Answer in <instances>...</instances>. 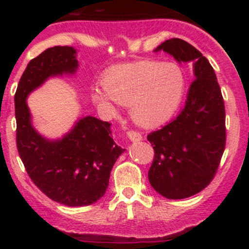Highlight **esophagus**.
I'll return each mask as SVG.
<instances>
[{
	"label": "esophagus",
	"mask_w": 249,
	"mask_h": 249,
	"mask_svg": "<svg viewBox=\"0 0 249 249\" xmlns=\"http://www.w3.org/2000/svg\"><path fill=\"white\" fill-rule=\"evenodd\" d=\"M127 137L131 142H140L142 140V135L138 133L137 131H128L127 132Z\"/></svg>",
	"instance_id": "1"
}]
</instances>
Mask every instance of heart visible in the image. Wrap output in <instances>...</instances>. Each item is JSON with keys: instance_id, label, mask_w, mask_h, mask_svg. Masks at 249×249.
I'll return each mask as SVG.
<instances>
[{"instance_id": "obj_1", "label": "heart", "mask_w": 249, "mask_h": 249, "mask_svg": "<svg viewBox=\"0 0 249 249\" xmlns=\"http://www.w3.org/2000/svg\"><path fill=\"white\" fill-rule=\"evenodd\" d=\"M105 89H93L92 100L116 113L114 102L131 107L136 123L158 126L171 118L184 92V76L175 63L140 61L109 68L103 74Z\"/></svg>"}]
</instances>
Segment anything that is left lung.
I'll return each mask as SVG.
<instances>
[{
  "label": "left lung",
  "mask_w": 249,
  "mask_h": 249,
  "mask_svg": "<svg viewBox=\"0 0 249 249\" xmlns=\"http://www.w3.org/2000/svg\"><path fill=\"white\" fill-rule=\"evenodd\" d=\"M164 51L177 62H192L193 82L177 117L147 136L155 149L148 179L168 199L191 197L214 177L226 147V111L214 70L208 59L181 38L167 39Z\"/></svg>",
  "instance_id": "left-lung-1"
}]
</instances>
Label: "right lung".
Masks as SVG:
<instances>
[{
  "label": "right lung",
  "instance_id": "right-lung-1",
  "mask_svg": "<svg viewBox=\"0 0 249 249\" xmlns=\"http://www.w3.org/2000/svg\"><path fill=\"white\" fill-rule=\"evenodd\" d=\"M77 51L68 46L47 48L31 59L15 94L16 142L30 178L48 198L68 207L97 202L106 193L113 164L124 149L114 143L111 123L92 116L80 118L68 133L48 140L35 129L28 94L50 77L74 74Z\"/></svg>",
  "mask_w": 249,
  "mask_h": 249
}]
</instances>
